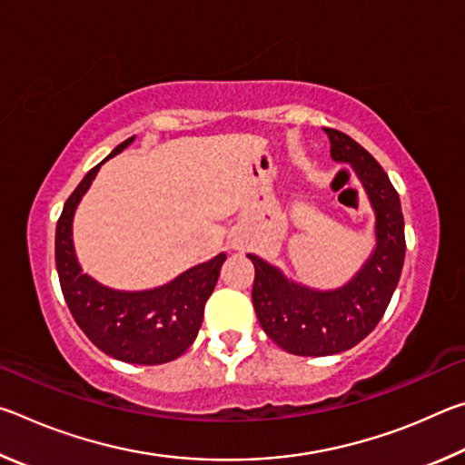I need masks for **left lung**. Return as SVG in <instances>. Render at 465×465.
<instances>
[{
	"mask_svg": "<svg viewBox=\"0 0 465 465\" xmlns=\"http://www.w3.org/2000/svg\"><path fill=\"white\" fill-rule=\"evenodd\" d=\"M326 133L332 160L352 168L373 211L371 254L334 289L303 285L264 258L248 254L256 269L252 287L256 318L271 341L299 357L336 355L363 341L390 305L406 256L402 204L390 176L355 139L336 129Z\"/></svg>",
	"mask_w": 465,
	"mask_h": 465,
	"instance_id": "obj_1",
	"label": "left lung"
}]
</instances>
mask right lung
<instances>
[{
    "mask_svg": "<svg viewBox=\"0 0 465 465\" xmlns=\"http://www.w3.org/2000/svg\"><path fill=\"white\" fill-rule=\"evenodd\" d=\"M135 135L116 145L69 196L54 232V262L63 297L84 334L108 357L133 365H160L178 359L194 342L204 303L213 293L227 254L219 252L163 285L123 291L84 272L74 246V217L100 166L127 149Z\"/></svg>",
    "mask_w": 465,
    "mask_h": 465,
    "instance_id": "add662e5",
    "label": "right lung"
}]
</instances>
